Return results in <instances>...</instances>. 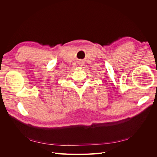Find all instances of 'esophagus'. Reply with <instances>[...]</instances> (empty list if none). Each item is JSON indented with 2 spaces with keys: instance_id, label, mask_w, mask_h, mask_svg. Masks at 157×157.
<instances>
[{
  "instance_id": "34e87169",
  "label": "esophagus",
  "mask_w": 157,
  "mask_h": 157,
  "mask_svg": "<svg viewBox=\"0 0 157 157\" xmlns=\"http://www.w3.org/2000/svg\"><path fill=\"white\" fill-rule=\"evenodd\" d=\"M78 64H80V65H83V63L82 62H80Z\"/></svg>"
}]
</instances>
